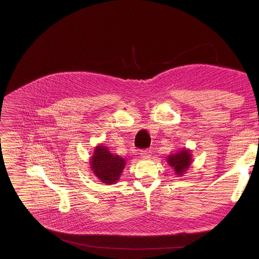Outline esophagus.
I'll use <instances>...</instances> for the list:
<instances>
[{"label":"esophagus","mask_w":259,"mask_h":259,"mask_svg":"<svg viewBox=\"0 0 259 259\" xmlns=\"http://www.w3.org/2000/svg\"><path fill=\"white\" fill-rule=\"evenodd\" d=\"M140 156L144 159H149L152 156V150L151 149H144L140 151Z\"/></svg>","instance_id":"esophagus-1"}]
</instances>
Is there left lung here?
I'll return each instance as SVG.
<instances>
[{
  "label": "left lung",
  "mask_w": 259,
  "mask_h": 259,
  "mask_svg": "<svg viewBox=\"0 0 259 259\" xmlns=\"http://www.w3.org/2000/svg\"><path fill=\"white\" fill-rule=\"evenodd\" d=\"M191 157L192 155L190 154V152L184 150V151H181L180 153L169 156L168 163L171 167L174 168V171L176 172L177 175H181L190 167L191 161H192Z\"/></svg>",
  "instance_id": "obj_1"
}]
</instances>
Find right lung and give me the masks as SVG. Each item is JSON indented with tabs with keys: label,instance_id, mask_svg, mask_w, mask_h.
<instances>
[{
	"label": "right lung",
	"instance_id": "right-lung-1",
	"mask_svg": "<svg viewBox=\"0 0 259 259\" xmlns=\"http://www.w3.org/2000/svg\"><path fill=\"white\" fill-rule=\"evenodd\" d=\"M125 163V160L120 156L110 154L107 147L98 145L95 147L91 159V168L102 183L112 184L120 178Z\"/></svg>",
	"mask_w": 259,
	"mask_h": 259
}]
</instances>
